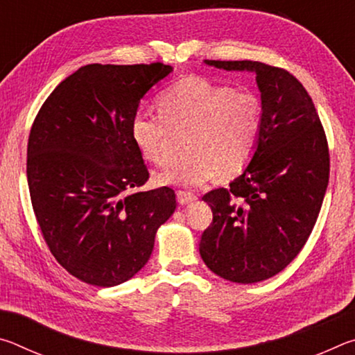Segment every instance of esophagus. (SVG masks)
<instances>
[{
	"label": "esophagus",
	"instance_id": "obj_1",
	"mask_svg": "<svg viewBox=\"0 0 355 355\" xmlns=\"http://www.w3.org/2000/svg\"><path fill=\"white\" fill-rule=\"evenodd\" d=\"M177 199H178V203L186 205V203L196 200V194H194V192H191V191H178L177 192Z\"/></svg>",
	"mask_w": 355,
	"mask_h": 355
}]
</instances>
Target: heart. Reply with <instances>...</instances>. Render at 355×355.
I'll use <instances>...</instances> for the list:
<instances>
[{"label": "heart", "mask_w": 355, "mask_h": 355, "mask_svg": "<svg viewBox=\"0 0 355 355\" xmlns=\"http://www.w3.org/2000/svg\"><path fill=\"white\" fill-rule=\"evenodd\" d=\"M159 114L136 112L131 137L147 161L161 164L171 153L173 133H186L188 155L158 173L163 183L197 184L219 171L239 173L250 163L263 127L255 92L233 89L202 76H184L158 97Z\"/></svg>", "instance_id": "1"}]
</instances>
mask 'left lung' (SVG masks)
Segmentation results:
<instances>
[{"label":"left lung","mask_w":355,"mask_h":355,"mask_svg":"<svg viewBox=\"0 0 355 355\" xmlns=\"http://www.w3.org/2000/svg\"><path fill=\"white\" fill-rule=\"evenodd\" d=\"M255 71L263 127L249 166L230 188L202 197L213 222L200 255L214 274L255 284L285 269L307 243L326 194L327 137L309 92L296 76L258 61H205Z\"/></svg>","instance_id":"1"}]
</instances>
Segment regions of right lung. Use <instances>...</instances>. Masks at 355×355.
<instances>
[{
  "label": "right lung",
  "mask_w": 355,
  "mask_h": 355,
  "mask_svg": "<svg viewBox=\"0 0 355 355\" xmlns=\"http://www.w3.org/2000/svg\"><path fill=\"white\" fill-rule=\"evenodd\" d=\"M172 71L163 62L89 64L65 78L34 119L26 177L48 249L73 277L123 284L146 266L159 225L177 208L131 137L144 95Z\"/></svg>",
  "instance_id": "right-lung-1"
}]
</instances>
